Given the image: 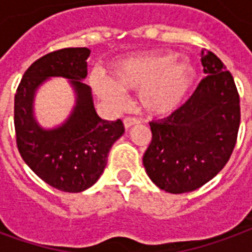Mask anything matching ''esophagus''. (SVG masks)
Returning <instances> with one entry per match:
<instances>
[{"mask_svg": "<svg viewBox=\"0 0 252 252\" xmlns=\"http://www.w3.org/2000/svg\"><path fill=\"white\" fill-rule=\"evenodd\" d=\"M139 121L137 118H131V117H126V118L124 119V125L125 127L126 128H130L131 126H134V125H138Z\"/></svg>", "mask_w": 252, "mask_h": 252, "instance_id": "1", "label": "esophagus"}]
</instances>
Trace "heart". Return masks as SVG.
Returning a JSON list of instances; mask_svg holds the SVG:
<instances>
[{"mask_svg": "<svg viewBox=\"0 0 252 252\" xmlns=\"http://www.w3.org/2000/svg\"><path fill=\"white\" fill-rule=\"evenodd\" d=\"M196 79V69L187 59L170 51L138 53L111 68L110 80L91 75V84L100 98L122 104L124 93L139 91V106L150 115H168L181 107Z\"/></svg>", "mask_w": 252, "mask_h": 252, "instance_id": "heart-1", "label": "heart"}]
</instances>
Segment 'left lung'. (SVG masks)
<instances>
[{
	"mask_svg": "<svg viewBox=\"0 0 252 252\" xmlns=\"http://www.w3.org/2000/svg\"><path fill=\"white\" fill-rule=\"evenodd\" d=\"M207 75L172 115L150 122L152 142L144 154L146 173L169 193L207 184L224 168L236 144L239 94L234 78L215 53L203 49Z\"/></svg>",
	"mask_w": 252,
	"mask_h": 252,
	"instance_id": "obj_1",
	"label": "left lung"
}]
</instances>
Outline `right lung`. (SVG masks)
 Instances as JSON below:
<instances>
[{
	"mask_svg": "<svg viewBox=\"0 0 252 252\" xmlns=\"http://www.w3.org/2000/svg\"><path fill=\"white\" fill-rule=\"evenodd\" d=\"M88 48H64L36 60L25 71L14 95V128L25 164L53 188L78 193L103 173L114 142L122 137L121 119L104 121L94 107L87 76ZM49 77H65L77 94L73 113L63 125L43 129L32 114L37 88Z\"/></svg>",
	"mask_w": 252,
	"mask_h": 252,
	"instance_id": "add662e5",
	"label": "right lung"
}]
</instances>
